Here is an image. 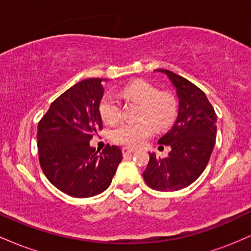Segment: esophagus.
Masks as SVG:
<instances>
[{"label":"esophagus","mask_w":251,"mask_h":251,"mask_svg":"<svg viewBox=\"0 0 251 251\" xmlns=\"http://www.w3.org/2000/svg\"><path fill=\"white\" fill-rule=\"evenodd\" d=\"M123 154L124 155H128V154H132L134 152L133 149H129V148H123Z\"/></svg>","instance_id":"obj_1"}]
</instances>
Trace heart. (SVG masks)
<instances>
[{
    "mask_svg": "<svg viewBox=\"0 0 251 251\" xmlns=\"http://www.w3.org/2000/svg\"><path fill=\"white\" fill-rule=\"evenodd\" d=\"M123 96L142 103L138 123H122L111 131L113 142L126 146L143 144L153 132L152 122L157 128H164L175 120L177 105L169 94H160L155 86L144 80H135L123 89ZM99 113L103 122L111 124L120 117V102L112 93L105 94L99 103ZM151 122L150 123L148 120Z\"/></svg>",
    "mask_w": 251,
    "mask_h": 251,
    "instance_id": "1",
    "label": "heart"
}]
</instances>
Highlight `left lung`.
I'll return each mask as SVG.
<instances>
[{
  "label": "left lung",
  "mask_w": 251,
  "mask_h": 251,
  "mask_svg": "<svg viewBox=\"0 0 251 251\" xmlns=\"http://www.w3.org/2000/svg\"><path fill=\"white\" fill-rule=\"evenodd\" d=\"M165 74L178 98L177 119L169 132L158 140L169 145L168 157L150 152V162L143 177L150 188L158 191H177L189 186L203 174L216 143L215 109L197 86L168 70Z\"/></svg>",
  "instance_id": "obj_1"
}]
</instances>
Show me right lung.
Returning a JSON list of instances; mask_svg holds the SVG:
<instances>
[{"label":"right lung","instance_id":"obj_1","mask_svg":"<svg viewBox=\"0 0 251 251\" xmlns=\"http://www.w3.org/2000/svg\"><path fill=\"white\" fill-rule=\"evenodd\" d=\"M86 79L62 93L37 125V149L47 179L66 195L93 197L105 191L123 159L118 146L96 151L89 140L102 128V82Z\"/></svg>","mask_w":251,"mask_h":251}]
</instances>
